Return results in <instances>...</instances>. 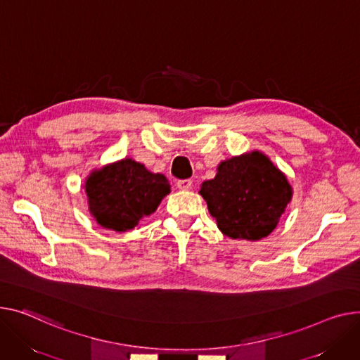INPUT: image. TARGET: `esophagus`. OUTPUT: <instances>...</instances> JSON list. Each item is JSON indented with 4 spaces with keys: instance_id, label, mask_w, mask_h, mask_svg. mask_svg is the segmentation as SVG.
Listing matches in <instances>:
<instances>
[{
    "instance_id": "obj_1",
    "label": "esophagus",
    "mask_w": 360,
    "mask_h": 360,
    "mask_svg": "<svg viewBox=\"0 0 360 360\" xmlns=\"http://www.w3.org/2000/svg\"><path fill=\"white\" fill-rule=\"evenodd\" d=\"M176 186L182 191H188V189H191V186H193V181H191V179H179V181H176Z\"/></svg>"
}]
</instances>
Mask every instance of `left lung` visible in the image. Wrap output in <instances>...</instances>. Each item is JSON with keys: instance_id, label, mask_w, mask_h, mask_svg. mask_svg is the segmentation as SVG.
<instances>
[{"instance_id": "left-lung-1", "label": "left lung", "mask_w": 360, "mask_h": 360, "mask_svg": "<svg viewBox=\"0 0 360 360\" xmlns=\"http://www.w3.org/2000/svg\"><path fill=\"white\" fill-rule=\"evenodd\" d=\"M200 194L223 234L256 242L275 230L292 189L265 155L252 152L221 162Z\"/></svg>"}]
</instances>
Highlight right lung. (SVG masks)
<instances>
[{
  "label": "right lung",
  "instance_id": "add662e5",
  "mask_svg": "<svg viewBox=\"0 0 360 360\" xmlns=\"http://www.w3.org/2000/svg\"><path fill=\"white\" fill-rule=\"evenodd\" d=\"M171 185L162 174L124 159L95 171L85 182L89 212L105 229L126 231L155 212Z\"/></svg>",
  "mask_w": 360,
  "mask_h": 360
}]
</instances>
